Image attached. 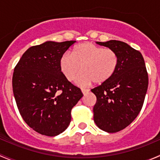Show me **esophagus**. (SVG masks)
Listing matches in <instances>:
<instances>
[{"label":"esophagus","mask_w":160,"mask_h":160,"mask_svg":"<svg viewBox=\"0 0 160 160\" xmlns=\"http://www.w3.org/2000/svg\"><path fill=\"white\" fill-rule=\"evenodd\" d=\"M81 91H82V93H83L84 95L87 94L88 93H89V90H88V89H83V88H82Z\"/></svg>","instance_id":"esophagus-1"}]
</instances>
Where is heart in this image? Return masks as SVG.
Masks as SVG:
<instances>
[{
	"instance_id": "obj_1",
	"label": "heart",
	"mask_w": 160,
	"mask_h": 160,
	"mask_svg": "<svg viewBox=\"0 0 160 160\" xmlns=\"http://www.w3.org/2000/svg\"><path fill=\"white\" fill-rule=\"evenodd\" d=\"M119 58L114 49L104 48L93 42H83L72 49V55L65 53L59 61L60 70L69 81L77 79L80 86L94 82L106 83L114 75L118 67Z\"/></svg>"
}]
</instances>
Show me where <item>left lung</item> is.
<instances>
[{"mask_svg": "<svg viewBox=\"0 0 160 160\" xmlns=\"http://www.w3.org/2000/svg\"><path fill=\"white\" fill-rule=\"evenodd\" d=\"M97 43L114 49L119 58L114 75L108 82L91 89L97 98L93 107L94 122L101 130L114 133L128 126L139 114L149 77L139 51L117 40Z\"/></svg>", "mask_w": 160, "mask_h": 160, "instance_id": "8db88e82", "label": "left lung"}]
</instances>
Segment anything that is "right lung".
<instances>
[{
    "instance_id": "add662e5",
    "label": "right lung",
    "mask_w": 160,
    "mask_h": 160,
    "mask_svg": "<svg viewBox=\"0 0 160 160\" xmlns=\"http://www.w3.org/2000/svg\"><path fill=\"white\" fill-rule=\"evenodd\" d=\"M75 42L32 46L14 67L12 88L17 107L25 123L41 135L56 136L67 129L71 110L83 97L59 67L62 56Z\"/></svg>"
}]
</instances>
